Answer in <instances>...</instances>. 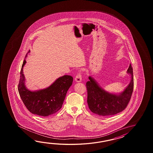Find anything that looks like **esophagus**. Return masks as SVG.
<instances>
[{
  "instance_id": "1",
  "label": "esophagus",
  "mask_w": 153,
  "mask_h": 153,
  "mask_svg": "<svg viewBox=\"0 0 153 153\" xmlns=\"http://www.w3.org/2000/svg\"><path fill=\"white\" fill-rule=\"evenodd\" d=\"M75 81L77 82H79L81 81V75L80 73H79L77 74L75 78Z\"/></svg>"
}]
</instances>
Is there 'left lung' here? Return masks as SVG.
<instances>
[{
	"mask_svg": "<svg viewBox=\"0 0 153 153\" xmlns=\"http://www.w3.org/2000/svg\"><path fill=\"white\" fill-rule=\"evenodd\" d=\"M127 73L131 76L130 83L120 93H111L101 87L94 78L89 76L86 82L88 108L94 114L109 116L124 111L130 101L133 90V69L130 65Z\"/></svg>",
	"mask_w": 153,
	"mask_h": 153,
	"instance_id": "1",
	"label": "left lung"
}]
</instances>
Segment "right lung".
<instances>
[{
	"instance_id": "add662e5",
	"label": "right lung",
	"mask_w": 153,
	"mask_h": 153,
	"mask_svg": "<svg viewBox=\"0 0 153 153\" xmlns=\"http://www.w3.org/2000/svg\"><path fill=\"white\" fill-rule=\"evenodd\" d=\"M27 57V54L26 58ZM26 63L25 59L18 86L19 92L23 103L32 114L42 117H48L55 114L62 108L67 92L72 85L73 78L71 75H63L57 79L48 88L30 91L25 85L26 79L23 71Z\"/></svg>"
}]
</instances>
